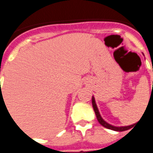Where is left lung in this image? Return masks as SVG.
I'll return each mask as SVG.
<instances>
[{
    "instance_id": "left-lung-1",
    "label": "left lung",
    "mask_w": 153,
    "mask_h": 153,
    "mask_svg": "<svg viewBox=\"0 0 153 153\" xmlns=\"http://www.w3.org/2000/svg\"><path fill=\"white\" fill-rule=\"evenodd\" d=\"M92 107H93V109H94L95 113H96V116H97V118L98 120L99 123L103 126L104 127H106L107 129H111V130H113V131H127L128 129H130L131 127L134 126L135 124L133 125H130V126H127V127H114V126H111L110 124H108L107 123H106L101 117V115L99 113L98 108L97 107V104H96V102H95V98L92 97Z\"/></svg>"
}]
</instances>
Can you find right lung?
Segmentation results:
<instances>
[{"label":"right lung","instance_id":"add662e5","mask_svg":"<svg viewBox=\"0 0 153 153\" xmlns=\"http://www.w3.org/2000/svg\"><path fill=\"white\" fill-rule=\"evenodd\" d=\"M2 98H3V97H2Z\"/></svg>","mask_w":153,"mask_h":153}]
</instances>
